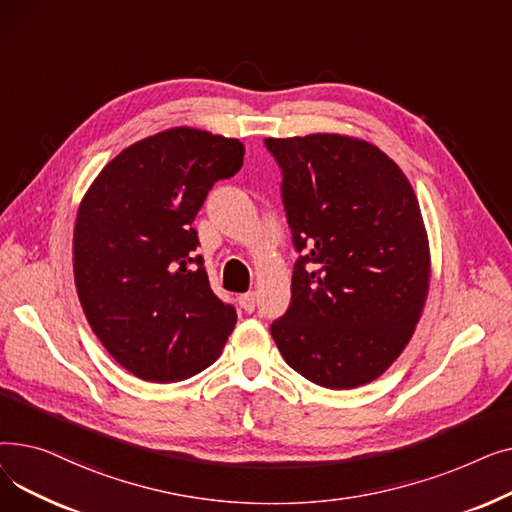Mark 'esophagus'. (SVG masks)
<instances>
[{
	"mask_svg": "<svg viewBox=\"0 0 512 512\" xmlns=\"http://www.w3.org/2000/svg\"><path fill=\"white\" fill-rule=\"evenodd\" d=\"M240 307L245 309L247 313H251V311H255V303H257V299H255V292H245V294H240Z\"/></svg>",
	"mask_w": 512,
	"mask_h": 512,
	"instance_id": "1",
	"label": "esophagus"
}]
</instances>
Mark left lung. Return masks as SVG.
I'll return each instance as SVG.
<instances>
[{"instance_id": "8db88e82", "label": "left lung", "mask_w": 512, "mask_h": 512, "mask_svg": "<svg viewBox=\"0 0 512 512\" xmlns=\"http://www.w3.org/2000/svg\"><path fill=\"white\" fill-rule=\"evenodd\" d=\"M299 259L270 332L309 382L348 390L398 359L429 288V245L407 176L375 145L317 132L265 139Z\"/></svg>"}]
</instances>
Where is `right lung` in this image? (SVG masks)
<instances>
[{
    "instance_id": "right-lung-1",
    "label": "right lung",
    "mask_w": 512,
    "mask_h": 512,
    "mask_svg": "<svg viewBox=\"0 0 512 512\" xmlns=\"http://www.w3.org/2000/svg\"><path fill=\"white\" fill-rule=\"evenodd\" d=\"M245 145L188 126L157 132L107 164L80 201L74 282L95 336L145 382L193 378L220 357L236 311L215 297L195 215L242 168Z\"/></svg>"
}]
</instances>
